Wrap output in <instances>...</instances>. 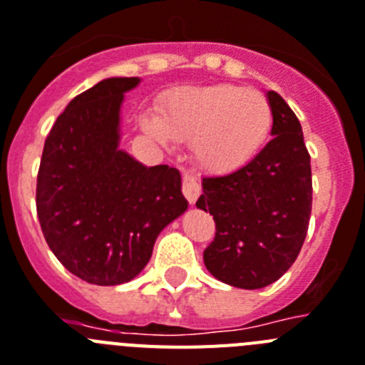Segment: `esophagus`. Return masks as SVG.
Segmentation results:
<instances>
[{
  "mask_svg": "<svg viewBox=\"0 0 365 365\" xmlns=\"http://www.w3.org/2000/svg\"><path fill=\"white\" fill-rule=\"evenodd\" d=\"M182 191L183 195H185V198L189 200V204H195L198 198V195H200V183H198V180L192 174L189 173H183L182 176Z\"/></svg>",
  "mask_w": 365,
  "mask_h": 365,
  "instance_id": "obj_1",
  "label": "esophagus"
}]
</instances>
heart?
<instances>
[{
	"instance_id": "1",
	"label": "heart",
	"mask_w": 365,
	"mask_h": 365,
	"mask_svg": "<svg viewBox=\"0 0 365 365\" xmlns=\"http://www.w3.org/2000/svg\"><path fill=\"white\" fill-rule=\"evenodd\" d=\"M269 98L237 85L182 87L159 103L158 120L145 128L159 139L189 140L197 165L207 173H234L250 163L272 130Z\"/></svg>"
}]
</instances>
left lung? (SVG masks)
<instances>
[{
	"mask_svg": "<svg viewBox=\"0 0 365 365\" xmlns=\"http://www.w3.org/2000/svg\"><path fill=\"white\" fill-rule=\"evenodd\" d=\"M267 98L272 139L235 173L204 178L197 200L215 220L206 269L241 289L277 282L301 252L310 225L312 168L301 122L280 94L269 91Z\"/></svg>",
	"mask_w": 365,
	"mask_h": 365,
	"instance_id": "8db88e82",
	"label": "left lung"
}]
</instances>
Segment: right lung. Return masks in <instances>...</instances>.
Here are the masks:
<instances>
[{
    "label": "right lung",
    "mask_w": 365,
    "mask_h": 365,
    "mask_svg": "<svg viewBox=\"0 0 365 365\" xmlns=\"http://www.w3.org/2000/svg\"><path fill=\"white\" fill-rule=\"evenodd\" d=\"M139 81L109 78L73 98L46 137L36 176L46 243L96 286L133 280L159 232L187 210L176 168L145 167L118 148L124 93Z\"/></svg>",
    "instance_id": "add662e5"
}]
</instances>
